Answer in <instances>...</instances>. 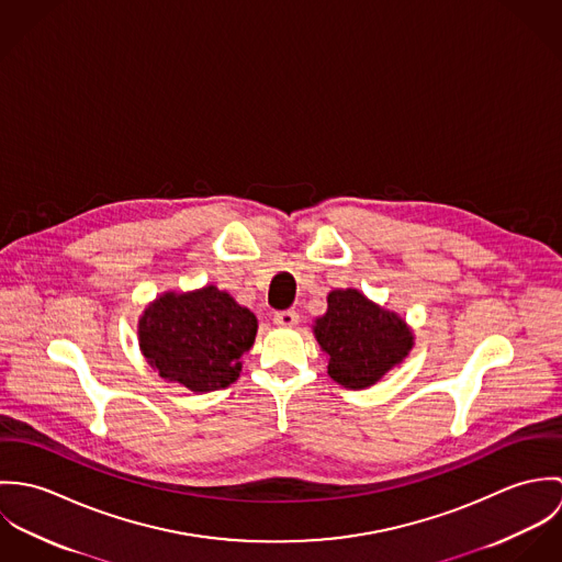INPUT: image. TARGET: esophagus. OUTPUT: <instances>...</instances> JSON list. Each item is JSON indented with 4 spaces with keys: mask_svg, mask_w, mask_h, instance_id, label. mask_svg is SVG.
Wrapping results in <instances>:
<instances>
[{
    "mask_svg": "<svg viewBox=\"0 0 562 562\" xmlns=\"http://www.w3.org/2000/svg\"><path fill=\"white\" fill-rule=\"evenodd\" d=\"M272 321H274L277 326H294V324L299 322V314H296V312H292V310H285V312H277Z\"/></svg>",
    "mask_w": 562,
    "mask_h": 562,
    "instance_id": "34e87169",
    "label": "esophagus"
}]
</instances>
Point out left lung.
<instances>
[{"mask_svg":"<svg viewBox=\"0 0 562 562\" xmlns=\"http://www.w3.org/2000/svg\"><path fill=\"white\" fill-rule=\"evenodd\" d=\"M314 335L328 357V376L341 387L366 390L381 381L413 348V333L398 314L368 301L359 290H333Z\"/></svg>","mask_w":562,"mask_h":562,"instance_id":"1","label":"left lung"}]
</instances>
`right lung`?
Listing matches in <instances>:
<instances>
[{
	"label": "right lung",
	"mask_w": 562,
	"mask_h": 562,
	"mask_svg": "<svg viewBox=\"0 0 562 562\" xmlns=\"http://www.w3.org/2000/svg\"><path fill=\"white\" fill-rule=\"evenodd\" d=\"M257 335V318L227 292L205 285L164 292L140 316L138 341L164 381L194 394L229 387L241 372V355Z\"/></svg>",
	"instance_id": "right-lung-1"
}]
</instances>
